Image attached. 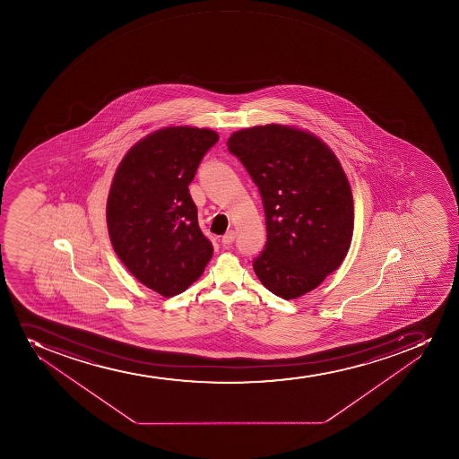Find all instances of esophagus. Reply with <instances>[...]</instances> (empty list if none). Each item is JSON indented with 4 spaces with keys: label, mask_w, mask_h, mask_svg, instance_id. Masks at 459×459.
I'll return each instance as SVG.
<instances>
[{
    "label": "esophagus",
    "mask_w": 459,
    "mask_h": 459,
    "mask_svg": "<svg viewBox=\"0 0 459 459\" xmlns=\"http://www.w3.org/2000/svg\"><path fill=\"white\" fill-rule=\"evenodd\" d=\"M235 237H237V233L233 232V230H229V232L221 238L222 246H230V244L235 241Z\"/></svg>",
    "instance_id": "34e87169"
}]
</instances>
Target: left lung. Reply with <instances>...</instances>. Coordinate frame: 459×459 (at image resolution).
<instances>
[{
  "label": "left lung",
  "instance_id": "1",
  "mask_svg": "<svg viewBox=\"0 0 459 459\" xmlns=\"http://www.w3.org/2000/svg\"><path fill=\"white\" fill-rule=\"evenodd\" d=\"M259 186L268 242L255 273L273 295L296 299L340 268L353 237V195L340 160L300 128L268 124L227 141Z\"/></svg>",
  "mask_w": 459,
  "mask_h": 459
}]
</instances>
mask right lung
<instances>
[{"label":"right lung","instance_id":"obj_1","mask_svg":"<svg viewBox=\"0 0 459 459\" xmlns=\"http://www.w3.org/2000/svg\"><path fill=\"white\" fill-rule=\"evenodd\" d=\"M217 142L209 128H160L128 150L112 179L106 221L115 253L164 298L186 291L212 257L188 186Z\"/></svg>","mask_w":459,"mask_h":459}]
</instances>
